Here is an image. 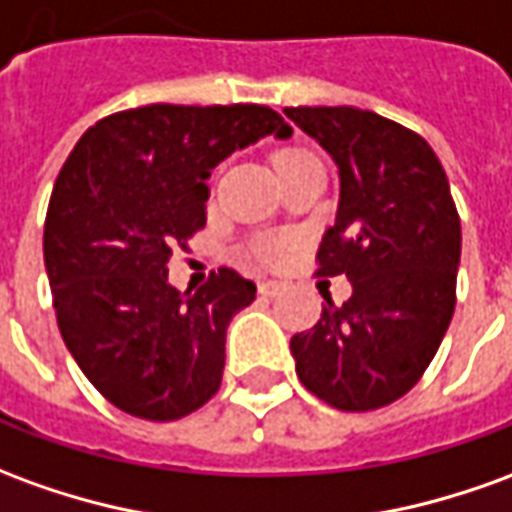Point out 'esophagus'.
<instances>
[{"label": "esophagus", "instance_id": "esophagus-1", "mask_svg": "<svg viewBox=\"0 0 512 512\" xmlns=\"http://www.w3.org/2000/svg\"><path fill=\"white\" fill-rule=\"evenodd\" d=\"M257 291H260V296H280V293L285 291V285H282V282L266 280L257 285Z\"/></svg>", "mask_w": 512, "mask_h": 512}]
</instances>
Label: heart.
<instances>
[{"instance_id": "heart-1", "label": "heart", "mask_w": 512, "mask_h": 512, "mask_svg": "<svg viewBox=\"0 0 512 512\" xmlns=\"http://www.w3.org/2000/svg\"><path fill=\"white\" fill-rule=\"evenodd\" d=\"M299 152H302V149H285V152L277 155V163H282V160H288V157L293 155H299ZM280 252H282V244H263L260 249H257V255L263 257V260H277Z\"/></svg>"}]
</instances>
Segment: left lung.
I'll use <instances>...</instances> for the list:
<instances>
[{
  "label": "left lung",
  "instance_id": "obj_1",
  "mask_svg": "<svg viewBox=\"0 0 512 512\" xmlns=\"http://www.w3.org/2000/svg\"><path fill=\"white\" fill-rule=\"evenodd\" d=\"M338 166L335 224L318 277L346 274L352 296L296 332V374L321 402L363 413L405 396L427 371L455 313L460 216L432 146L357 107H285Z\"/></svg>",
  "mask_w": 512,
  "mask_h": 512
}]
</instances>
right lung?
Returning <instances> with one entry per match:
<instances>
[{
  "label": "right lung",
  "mask_w": 512,
  "mask_h": 512,
  "mask_svg": "<svg viewBox=\"0 0 512 512\" xmlns=\"http://www.w3.org/2000/svg\"><path fill=\"white\" fill-rule=\"evenodd\" d=\"M291 132L263 105H146L96 121L71 149L46 210V277L60 335L110 405L174 421L219 391L227 327L255 282L219 268L182 293L169 260L205 227L210 171Z\"/></svg>",
  "instance_id": "obj_1"
}]
</instances>
